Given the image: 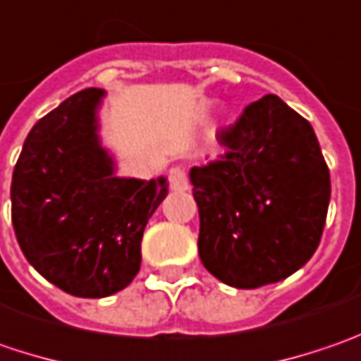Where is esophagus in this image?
Masks as SVG:
<instances>
[{
    "label": "esophagus",
    "mask_w": 361,
    "mask_h": 361,
    "mask_svg": "<svg viewBox=\"0 0 361 361\" xmlns=\"http://www.w3.org/2000/svg\"><path fill=\"white\" fill-rule=\"evenodd\" d=\"M169 188L173 192H185L190 188L188 183V173L183 167H171L169 169Z\"/></svg>",
    "instance_id": "obj_1"
}]
</instances>
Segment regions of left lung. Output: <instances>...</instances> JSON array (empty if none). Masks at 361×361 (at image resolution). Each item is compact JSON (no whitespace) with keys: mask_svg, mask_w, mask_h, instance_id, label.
<instances>
[{"mask_svg":"<svg viewBox=\"0 0 361 361\" xmlns=\"http://www.w3.org/2000/svg\"><path fill=\"white\" fill-rule=\"evenodd\" d=\"M218 139L222 159L190 169L200 259L236 289L279 283L322 240L331 181L319 141L276 94L248 104Z\"/></svg>","mask_w":361,"mask_h":361,"instance_id":"obj_1","label":"left lung"}]
</instances>
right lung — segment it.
I'll list each match as a JSON object with an SVG mask.
<instances>
[{"label": "right lung", "mask_w": 361, "mask_h": 361, "mask_svg": "<svg viewBox=\"0 0 361 361\" xmlns=\"http://www.w3.org/2000/svg\"><path fill=\"white\" fill-rule=\"evenodd\" d=\"M106 92L85 88L32 127L11 178V222L27 262L58 289L101 299L141 267L147 220L167 180L118 178L99 137Z\"/></svg>", "instance_id": "obj_1"}]
</instances>
